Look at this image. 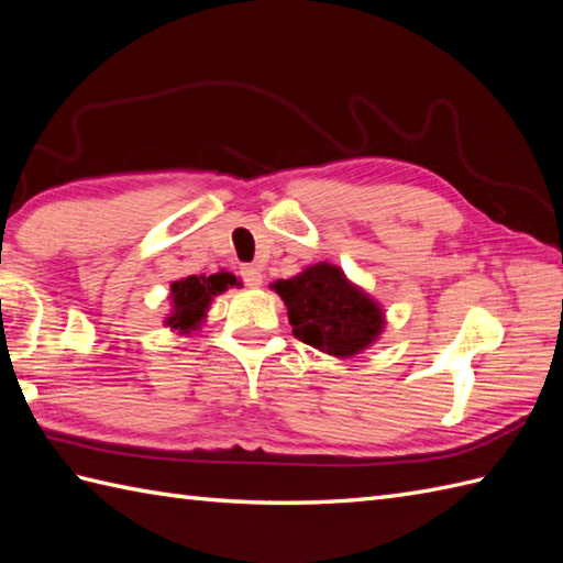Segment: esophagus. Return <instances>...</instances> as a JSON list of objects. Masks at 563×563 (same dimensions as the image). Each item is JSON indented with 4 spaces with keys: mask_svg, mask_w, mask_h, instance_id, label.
<instances>
[{
    "mask_svg": "<svg viewBox=\"0 0 563 563\" xmlns=\"http://www.w3.org/2000/svg\"><path fill=\"white\" fill-rule=\"evenodd\" d=\"M239 278H242L244 285H249V288H258V285L263 283L261 268H256V266H244L242 271H239Z\"/></svg>",
    "mask_w": 563,
    "mask_h": 563,
    "instance_id": "esophagus-1",
    "label": "esophagus"
}]
</instances>
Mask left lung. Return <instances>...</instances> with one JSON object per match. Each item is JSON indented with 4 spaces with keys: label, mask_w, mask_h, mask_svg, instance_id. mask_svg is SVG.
I'll list each match as a JSON object with an SVG mask.
<instances>
[{
    "label": "left lung",
    "mask_w": 563,
    "mask_h": 563,
    "mask_svg": "<svg viewBox=\"0 0 563 563\" xmlns=\"http://www.w3.org/2000/svg\"><path fill=\"white\" fill-rule=\"evenodd\" d=\"M275 292L288 305L295 336L329 355L361 353L385 324L379 307L329 263H317L290 280H278Z\"/></svg>",
    "instance_id": "1"
}]
</instances>
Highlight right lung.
<instances>
[{"label": "right lung", "instance_id": "add662e5", "mask_svg": "<svg viewBox=\"0 0 563 563\" xmlns=\"http://www.w3.org/2000/svg\"><path fill=\"white\" fill-rule=\"evenodd\" d=\"M230 285H236L232 273H214V275H188V278L172 285V302L174 314L166 319V324L174 329H196L198 321L206 317V309L214 295L224 292Z\"/></svg>", "mask_w": 563, "mask_h": 563}]
</instances>
